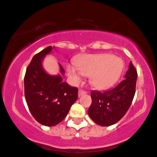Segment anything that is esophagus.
Masks as SVG:
<instances>
[{
  "mask_svg": "<svg viewBox=\"0 0 157 157\" xmlns=\"http://www.w3.org/2000/svg\"><path fill=\"white\" fill-rule=\"evenodd\" d=\"M87 93V92L85 90H79V92H78V97H80L81 96H82L84 94H85Z\"/></svg>",
  "mask_w": 157,
  "mask_h": 157,
  "instance_id": "esophagus-1",
  "label": "esophagus"
}]
</instances>
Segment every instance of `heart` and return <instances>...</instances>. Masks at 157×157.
<instances>
[{"label":"heart","mask_w":157,"mask_h":157,"mask_svg":"<svg viewBox=\"0 0 157 157\" xmlns=\"http://www.w3.org/2000/svg\"><path fill=\"white\" fill-rule=\"evenodd\" d=\"M77 66L67 67V73L74 82H79L83 75H90L91 82L94 86L106 88L119 78L123 62L112 54L86 55L77 62Z\"/></svg>","instance_id":"obj_1"}]
</instances>
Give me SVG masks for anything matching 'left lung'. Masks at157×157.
<instances>
[{"mask_svg": "<svg viewBox=\"0 0 157 157\" xmlns=\"http://www.w3.org/2000/svg\"><path fill=\"white\" fill-rule=\"evenodd\" d=\"M122 81L111 90L91 92L92 104L88 114L93 121L101 126L116 123L129 109L135 94L137 78V70L132 62Z\"/></svg>", "mask_w": 157, "mask_h": 157, "instance_id": "8db88e82", "label": "left lung"}]
</instances>
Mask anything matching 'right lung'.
I'll use <instances>...</instances> for the list:
<instances>
[{
	"label": "right lung",
	"mask_w": 157,
	"mask_h": 157,
	"mask_svg": "<svg viewBox=\"0 0 157 157\" xmlns=\"http://www.w3.org/2000/svg\"><path fill=\"white\" fill-rule=\"evenodd\" d=\"M52 49L51 46H48L34 56L24 78L28 108L35 120L46 126L61 122L78 98V88L63 82L60 75H50L43 69L42 60ZM60 69L64 74L60 65Z\"/></svg>",
	"instance_id": "right-lung-1"
}]
</instances>
